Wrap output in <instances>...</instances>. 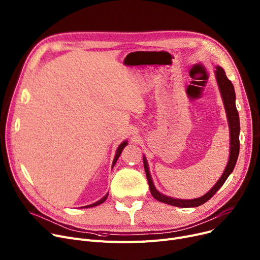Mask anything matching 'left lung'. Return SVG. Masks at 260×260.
Masks as SVG:
<instances>
[{"label":"left lung","mask_w":260,"mask_h":260,"mask_svg":"<svg viewBox=\"0 0 260 260\" xmlns=\"http://www.w3.org/2000/svg\"><path fill=\"white\" fill-rule=\"evenodd\" d=\"M215 78L217 81V85L218 88H219L220 94H221V99L224 105L225 109V114L228 118V124H229V129H230V156L229 160L226 163V167L215 185L209 190L208 193L204 194L203 196L199 198H194V199H177L173 197H169L167 195H163L160 193L159 190L156 188L154 185L153 179L151 173H149L148 165L146 158L143 156V165H144V170L146 173V178L148 181L149 189H151V194L153 197L163 203L170 204V206L174 207H178V208H196L201 206L204 202H207L209 199H211L215 193L219 189L225 180L228 179V177L231 175V173L233 172L237 158L239 155V133H240V124H239V115L236 108V94H235V89L232 82L226 78V75L223 71V68L220 67L219 65L215 66Z\"/></svg>","instance_id":"8db88e82"}]
</instances>
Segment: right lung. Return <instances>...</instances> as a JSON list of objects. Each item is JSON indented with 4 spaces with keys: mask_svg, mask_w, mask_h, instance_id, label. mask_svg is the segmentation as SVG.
Wrapping results in <instances>:
<instances>
[{
    "mask_svg": "<svg viewBox=\"0 0 260 260\" xmlns=\"http://www.w3.org/2000/svg\"><path fill=\"white\" fill-rule=\"evenodd\" d=\"M127 145V141L125 140V141H123L119 146H118V148H117V151H116V155H115V158H114V161H113V165H112V167H115V165H116V162H117V160H118V158L120 157V155H121V153H122V151H123V148H124L125 146ZM107 196H108V193L104 196V197H102L100 200H98V201H95L94 203H91V204H88V206H85V207H82V208H93V207H97V206H99V204H101V203H103L106 199H107Z\"/></svg>",
    "mask_w": 260,
    "mask_h": 260,
    "instance_id": "right-lung-1",
    "label": "right lung"
}]
</instances>
